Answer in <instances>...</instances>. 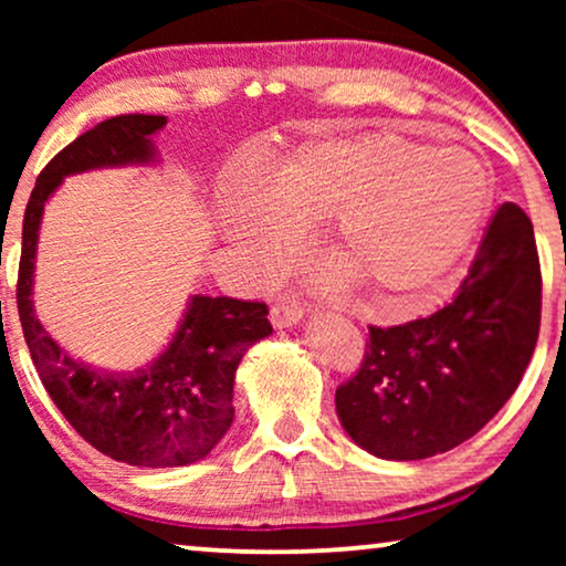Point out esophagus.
Here are the masks:
<instances>
[{
    "label": "esophagus",
    "instance_id": "esophagus-1",
    "mask_svg": "<svg viewBox=\"0 0 566 566\" xmlns=\"http://www.w3.org/2000/svg\"><path fill=\"white\" fill-rule=\"evenodd\" d=\"M301 319H304V308L298 304H277L270 308V322H273L275 329L293 327V324H298Z\"/></svg>",
    "mask_w": 566,
    "mask_h": 566
}]
</instances>
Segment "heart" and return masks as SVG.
Listing matches in <instances>:
<instances>
[{
    "mask_svg": "<svg viewBox=\"0 0 566 566\" xmlns=\"http://www.w3.org/2000/svg\"><path fill=\"white\" fill-rule=\"evenodd\" d=\"M490 203V169L469 146L332 136L277 159L258 188L237 190L223 234L260 275H277L298 252L296 223L322 221L324 260L355 291L405 301L463 258Z\"/></svg>",
    "mask_w": 566,
    "mask_h": 566,
    "instance_id": "1",
    "label": "heart"
}]
</instances>
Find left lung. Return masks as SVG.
<instances>
[{"label": "left lung", "instance_id": "8db88e82", "mask_svg": "<svg viewBox=\"0 0 566 566\" xmlns=\"http://www.w3.org/2000/svg\"><path fill=\"white\" fill-rule=\"evenodd\" d=\"M541 324L533 223L502 203L453 301L428 319L370 327L360 370L335 394L355 446L420 461L476 436L513 397Z\"/></svg>", "mask_w": 566, "mask_h": 566}]
</instances>
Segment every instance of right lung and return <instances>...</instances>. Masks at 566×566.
Here are the masks:
<instances>
[{"instance_id": "add662e5", "label": "right lung", "mask_w": 566, "mask_h": 566, "mask_svg": "<svg viewBox=\"0 0 566 566\" xmlns=\"http://www.w3.org/2000/svg\"><path fill=\"white\" fill-rule=\"evenodd\" d=\"M165 115H115L74 138L35 180L22 221L18 308L35 370L69 424L128 467L172 469L206 459L234 422V378L247 350L273 335L258 301L190 296L172 339L136 370L74 358L38 319L33 304L38 237L45 203L61 182L90 169L157 167L154 136Z\"/></svg>"}]
</instances>
